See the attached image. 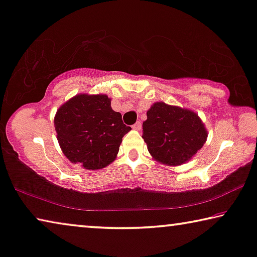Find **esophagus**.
<instances>
[{
	"label": "esophagus",
	"mask_w": 257,
	"mask_h": 257,
	"mask_svg": "<svg viewBox=\"0 0 257 257\" xmlns=\"http://www.w3.org/2000/svg\"><path fill=\"white\" fill-rule=\"evenodd\" d=\"M141 128H142V123H141V121H137L136 123L133 125V129H135V130H141Z\"/></svg>",
	"instance_id": "1"
}]
</instances>
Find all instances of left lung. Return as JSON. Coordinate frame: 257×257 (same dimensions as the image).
Masks as SVG:
<instances>
[{"instance_id": "obj_1", "label": "left lung", "mask_w": 257, "mask_h": 257, "mask_svg": "<svg viewBox=\"0 0 257 257\" xmlns=\"http://www.w3.org/2000/svg\"><path fill=\"white\" fill-rule=\"evenodd\" d=\"M143 122V140L153 158L167 165H181L202 149L208 133L196 113L156 102Z\"/></svg>"}]
</instances>
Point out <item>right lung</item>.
<instances>
[{
    "label": "right lung",
    "instance_id": "right-lung-1",
    "mask_svg": "<svg viewBox=\"0 0 257 257\" xmlns=\"http://www.w3.org/2000/svg\"><path fill=\"white\" fill-rule=\"evenodd\" d=\"M57 141L67 158L86 170H99L115 159L122 137L130 129L112 109L105 94H78L55 115Z\"/></svg>",
    "mask_w": 257,
    "mask_h": 257
}]
</instances>
